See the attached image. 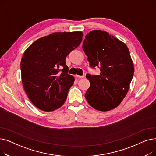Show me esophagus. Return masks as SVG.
<instances>
[{"label": "esophagus", "mask_w": 156, "mask_h": 156, "mask_svg": "<svg viewBox=\"0 0 156 156\" xmlns=\"http://www.w3.org/2000/svg\"><path fill=\"white\" fill-rule=\"evenodd\" d=\"M76 76L77 78H84V77H85V76H84V75H83V76H80V75H76Z\"/></svg>", "instance_id": "34e87169"}]
</instances>
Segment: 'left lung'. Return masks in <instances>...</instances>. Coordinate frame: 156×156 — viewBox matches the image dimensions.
Returning <instances> with one entry per match:
<instances>
[{"mask_svg":"<svg viewBox=\"0 0 156 156\" xmlns=\"http://www.w3.org/2000/svg\"><path fill=\"white\" fill-rule=\"evenodd\" d=\"M83 50L92 68H100V75L87 74L90 87L85 99L94 109L112 110L126 95L134 74V66L126 44L101 30H94L86 35Z\"/></svg>","mask_w":156,"mask_h":156,"instance_id":"8db88e82","label":"left lung"}]
</instances>
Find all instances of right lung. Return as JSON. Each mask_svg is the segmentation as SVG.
Masks as SVG:
<instances>
[{
    "instance_id": "obj_1",
    "label": "right lung",
    "mask_w": 156,
    "mask_h": 156,
    "mask_svg": "<svg viewBox=\"0 0 156 156\" xmlns=\"http://www.w3.org/2000/svg\"><path fill=\"white\" fill-rule=\"evenodd\" d=\"M83 36L81 31L53 33L35 41L24 52L21 61L23 88L39 109L53 111L66 101L75 81L68 74L66 57L80 45Z\"/></svg>"
}]
</instances>
